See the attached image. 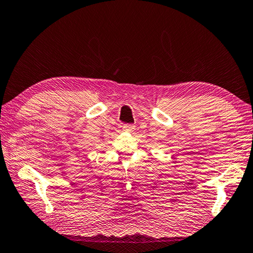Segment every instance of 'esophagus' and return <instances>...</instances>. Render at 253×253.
Returning a JSON list of instances; mask_svg holds the SVG:
<instances>
[{
    "label": "esophagus",
    "instance_id": "esophagus-1",
    "mask_svg": "<svg viewBox=\"0 0 253 253\" xmlns=\"http://www.w3.org/2000/svg\"><path fill=\"white\" fill-rule=\"evenodd\" d=\"M132 128H134V126H131V125H124V126H123V129L126 130V131L132 130Z\"/></svg>",
    "mask_w": 253,
    "mask_h": 253
}]
</instances>
